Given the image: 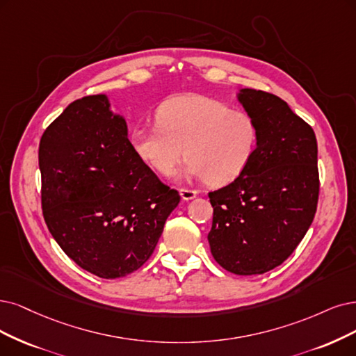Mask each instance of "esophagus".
<instances>
[{
	"mask_svg": "<svg viewBox=\"0 0 356 356\" xmlns=\"http://www.w3.org/2000/svg\"><path fill=\"white\" fill-rule=\"evenodd\" d=\"M196 195H198V192L193 191V189H188V188H181L180 189L181 200H185V201H191V200L196 198Z\"/></svg>",
	"mask_w": 356,
	"mask_h": 356,
	"instance_id": "1",
	"label": "esophagus"
}]
</instances>
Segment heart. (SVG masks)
Listing matches in <instances>:
<instances>
[{"label": "heart", "instance_id": "heart-1", "mask_svg": "<svg viewBox=\"0 0 356 356\" xmlns=\"http://www.w3.org/2000/svg\"><path fill=\"white\" fill-rule=\"evenodd\" d=\"M156 123L131 130L135 152L158 175L171 176L186 156L183 175L221 186L238 179L255 155L259 130L255 118L226 102L181 95L163 102Z\"/></svg>", "mask_w": 356, "mask_h": 356}]
</instances>
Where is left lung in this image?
I'll use <instances>...</instances> for the list:
<instances>
[{
	"label": "left lung",
	"mask_w": 356,
	"mask_h": 356,
	"mask_svg": "<svg viewBox=\"0 0 356 356\" xmlns=\"http://www.w3.org/2000/svg\"><path fill=\"white\" fill-rule=\"evenodd\" d=\"M239 101L258 124V147L238 179L208 193V242L222 268L252 275L279 267L307 234L318 204V148L312 127L282 98L242 89Z\"/></svg>",
	"instance_id": "left-lung-1"
}]
</instances>
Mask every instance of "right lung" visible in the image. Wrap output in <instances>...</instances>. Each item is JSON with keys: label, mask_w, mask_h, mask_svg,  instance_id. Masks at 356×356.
Masks as SVG:
<instances>
[{"label": "right lung", "mask_w": 356, "mask_h": 356, "mask_svg": "<svg viewBox=\"0 0 356 356\" xmlns=\"http://www.w3.org/2000/svg\"><path fill=\"white\" fill-rule=\"evenodd\" d=\"M38 156L44 220L65 255L101 279L140 268L180 195L135 152L107 97L73 101L44 131Z\"/></svg>", "instance_id": "obj_1"}]
</instances>
